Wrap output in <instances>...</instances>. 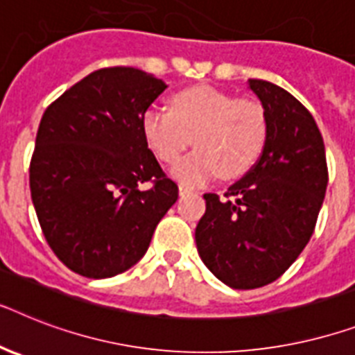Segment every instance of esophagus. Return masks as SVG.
I'll return each mask as SVG.
<instances>
[{
	"label": "esophagus",
	"mask_w": 355,
	"mask_h": 355,
	"mask_svg": "<svg viewBox=\"0 0 355 355\" xmlns=\"http://www.w3.org/2000/svg\"><path fill=\"white\" fill-rule=\"evenodd\" d=\"M178 193H180V195H189V193H193V189L191 187H186V186H182V184H180V186H178Z\"/></svg>",
	"instance_id": "1"
}]
</instances>
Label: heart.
<instances>
[{
	"mask_svg": "<svg viewBox=\"0 0 355 355\" xmlns=\"http://www.w3.org/2000/svg\"><path fill=\"white\" fill-rule=\"evenodd\" d=\"M142 132L151 151L173 164L191 143L198 149L175 164L171 175L186 186L220 177H243L261 155L268 135L264 107L215 87H189L173 94L169 111L144 112Z\"/></svg>",
	"mask_w": 355,
	"mask_h": 355,
	"instance_id": "b5f03b06",
	"label": "heart"
}]
</instances>
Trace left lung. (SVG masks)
<instances>
[{
	"instance_id": "8db88e82",
	"label": "left lung",
	"mask_w": 355,
	"mask_h": 355,
	"mask_svg": "<svg viewBox=\"0 0 355 355\" xmlns=\"http://www.w3.org/2000/svg\"><path fill=\"white\" fill-rule=\"evenodd\" d=\"M268 118L262 155L224 198L206 193L195 241L200 259L235 290L279 279L312 237L328 184L321 131L304 105L266 80H250Z\"/></svg>"
}]
</instances>
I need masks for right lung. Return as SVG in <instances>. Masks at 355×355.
I'll list each match as a JSON object with an SVG mask.
<instances>
[{"label": "right lung", "instance_id": "obj_1", "mask_svg": "<svg viewBox=\"0 0 355 355\" xmlns=\"http://www.w3.org/2000/svg\"><path fill=\"white\" fill-rule=\"evenodd\" d=\"M164 89L138 69H98L43 112L31 197L54 255L83 277H112L137 264L177 202V184L142 132L144 112ZM146 182L152 187L140 190Z\"/></svg>", "mask_w": 355, "mask_h": 355}]
</instances>
